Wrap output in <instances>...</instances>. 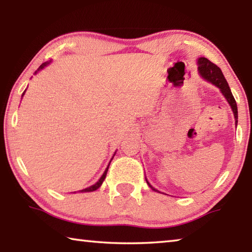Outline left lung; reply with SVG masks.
<instances>
[{
    "instance_id": "8db88e82",
    "label": "left lung",
    "mask_w": 252,
    "mask_h": 252,
    "mask_svg": "<svg viewBox=\"0 0 252 252\" xmlns=\"http://www.w3.org/2000/svg\"><path fill=\"white\" fill-rule=\"evenodd\" d=\"M197 63H198V71L200 75H201L204 80L208 81V82L212 83L213 85H216V87H218L220 89L221 93H222L223 96L227 99L228 103L230 104V106H231L234 119H236V122L238 123V108H237L236 100H234L231 90H230L227 80L224 79L222 71L220 70L219 66H217L215 63L209 61V60L206 58H199ZM147 183L152 190L158 191L148 182V180H147ZM158 192H159V191H158Z\"/></svg>"
}]
</instances>
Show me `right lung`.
Instances as JSON below:
<instances>
[{"label":"right lung","mask_w":252,"mask_h":252,"mask_svg":"<svg viewBox=\"0 0 252 252\" xmlns=\"http://www.w3.org/2000/svg\"><path fill=\"white\" fill-rule=\"evenodd\" d=\"M49 63H50V62H45V63H43V64H41V65H40V67H39V69H37V71H40V70L43 69V67H44V66H46V65H48ZM37 71H36V72H37ZM36 72H35V73H36ZM24 92H25V91H24ZM23 95H24V93H23V94H22V96H23ZM110 162H111V161H110ZM109 165H110V163H109ZM109 165H108V167H106V169H105L104 173L102 174V177L99 179V181H97L96 183H94V185L91 186V187H89V188H85V189L81 190L80 192H92V191H95L96 189H99V188H100V187H101V185H102V182L104 181V179H105V177H106V172H108Z\"/></svg>","instance_id":"1"}]
</instances>
